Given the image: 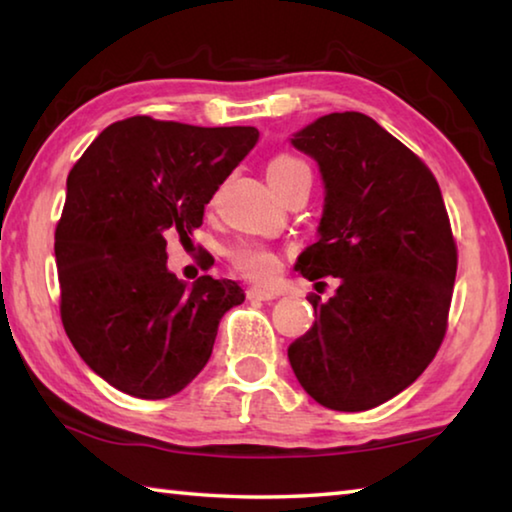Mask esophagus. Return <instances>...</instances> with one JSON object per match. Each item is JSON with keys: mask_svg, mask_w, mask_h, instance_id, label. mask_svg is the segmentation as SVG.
<instances>
[{"mask_svg": "<svg viewBox=\"0 0 512 512\" xmlns=\"http://www.w3.org/2000/svg\"><path fill=\"white\" fill-rule=\"evenodd\" d=\"M280 293H277L275 289H262V287H253L248 289V300H262V302H271L275 300Z\"/></svg>", "mask_w": 512, "mask_h": 512, "instance_id": "34e87169", "label": "esophagus"}]
</instances>
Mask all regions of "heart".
<instances>
[{
  "label": "heart",
  "instance_id": "1",
  "mask_svg": "<svg viewBox=\"0 0 512 512\" xmlns=\"http://www.w3.org/2000/svg\"><path fill=\"white\" fill-rule=\"evenodd\" d=\"M298 171H309V167L296 155L280 153L268 162L266 176L271 180V185L277 187L284 180L296 176ZM232 264L237 271L255 282H271L273 277L280 273V259L264 246H239L232 250Z\"/></svg>",
  "mask_w": 512,
  "mask_h": 512
}]
</instances>
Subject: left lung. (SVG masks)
<instances>
[{
    "instance_id": "8db88e82",
    "label": "left lung",
    "mask_w": 512,
    "mask_h": 512,
    "mask_svg": "<svg viewBox=\"0 0 512 512\" xmlns=\"http://www.w3.org/2000/svg\"><path fill=\"white\" fill-rule=\"evenodd\" d=\"M320 164V239L298 257L307 280L339 277L316 323L289 345L300 386L332 411L402 393L447 332L458 250L431 169L363 112H332L293 135ZM325 284V282H318Z\"/></svg>"
}]
</instances>
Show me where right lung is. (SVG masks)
<instances>
[{"mask_svg": "<svg viewBox=\"0 0 512 512\" xmlns=\"http://www.w3.org/2000/svg\"><path fill=\"white\" fill-rule=\"evenodd\" d=\"M257 140L253 126L137 115L108 126L69 171L54 235L60 320L117 391L140 400L183 391L210 359L225 311L244 302L232 280L203 275L189 287L169 273L167 235L183 241L201 228L205 205Z\"/></svg>", "mask_w": 512, "mask_h": 512, "instance_id": "add662e5", "label": "right lung"}]
</instances>
